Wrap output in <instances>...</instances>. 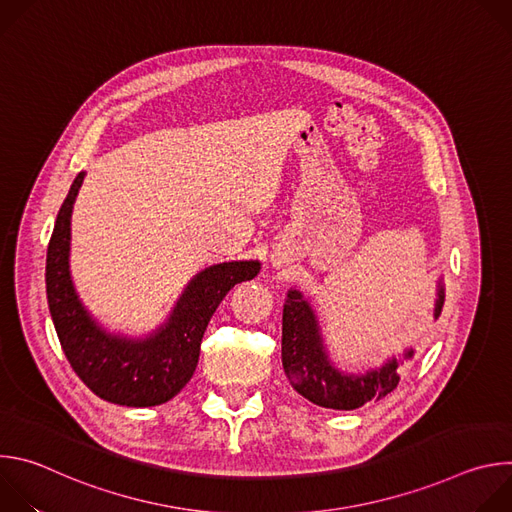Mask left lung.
I'll list each match as a JSON object with an SVG mask.
<instances>
[{
  "label": "left lung",
  "mask_w": 512,
  "mask_h": 512,
  "mask_svg": "<svg viewBox=\"0 0 512 512\" xmlns=\"http://www.w3.org/2000/svg\"><path fill=\"white\" fill-rule=\"evenodd\" d=\"M444 302L446 287L444 277H440L431 310L433 320L440 318ZM281 322V362L285 377L302 397L326 409L350 411L389 395L399 383L397 369L403 360L415 356V346L409 344L399 356H389L381 367L364 373L342 371L328 352L316 310L296 287L287 291Z\"/></svg>",
  "instance_id": "obj_1"
}]
</instances>
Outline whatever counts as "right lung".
Segmentation results:
<instances>
[{
  "label": "right lung",
  "mask_w": 512,
  "mask_h": 512,
  "mask_svg": "<svg viewBox=\"0 0 512 512\" xmlns=\"http://www.w3.org/2000/svg\"><path fill=\"white\" fill-rule=\"evenodd\" d=\"M85 172L72 182L46 255V298L60 346L79 379L101 399L127 407L170 401L192 379L204 330L229 291L253 279L259 261L216 263L198 271L164 324L145 336L107 330L83 304L70 275V218Z\"/></svg>",
  "instance_id": "add662e5"
}]
</instances>
